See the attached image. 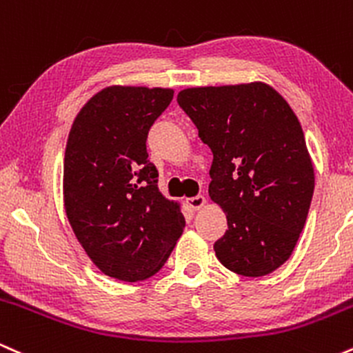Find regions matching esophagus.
<instances>
[{"mask_svg":"<svg viewBox=\"0 0 353 353\" xmlns=\"http://www.w3.org/2000/svg\"><path fill=\"white\" fill-rule=\"evenodd\" d=\"M188 205L192 210H199L205 205V197L204 196H194L188 199Z\"/></svg>","mask_w":353,"mask_h":353,"instance_id":"esophagus-1","label":"esophagus"}]
</instances>
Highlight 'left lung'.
Listing matches in <instances>:
<instances>
[{
	"label": "left lung",
	"mask_w": 353,
	"mask_h": 353,
	"mask_svg": "<svg viewBox=\"0 0 353 353\" xmlns=\"http://www.w3.org/2000/svg\"><path fill=\"white\" fill-rule=\"evenodd\" d=\"M177 103L214 154L209 196L228 214L214 244L229 270L261 277L292 255L314 196L297 116L265 83L188 88Z\"/></svg>",
	"instance_id": "1"
}]
</instances>
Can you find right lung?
Listing matches in <instances>:
<instances>
[{
    "mask_svg": "<svg viewBox=\"0 0 353 353\" xmlns=\"http://www.w3.org/2000/svg\"><path fill=\"white\" fill-rule=\"evenodd\" d=\"M172 89L109 86L84 104L64 152V209L72 232L109 277L139 282L159 272L184 230L177 202L157 188L149 129Z\"/></svg>",
    "mask_w": 353,
    "mask_h": 353,
    "instance_id": "add662e5",
    "label": "right lung"
}]
</instances>
